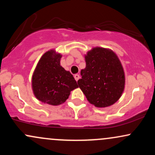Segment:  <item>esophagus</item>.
I'll return each mask as SVG.
<instances>
[{"instance_id": "esophagus-1", "label": "esophagus", "mask_w": 155, "mask_h": 155, "mask_svg": "<svg viewBox=\"0 0 155 155\" xmlns=\"http://www.w3.org/2000/svg\"><path fill=\"white\" fill-rule=\"evenodd\" d=\"M79 78H80V76L79 75V74H75V75H74V79H76V81L79 79Z\"/></svg>"}]
</instances>
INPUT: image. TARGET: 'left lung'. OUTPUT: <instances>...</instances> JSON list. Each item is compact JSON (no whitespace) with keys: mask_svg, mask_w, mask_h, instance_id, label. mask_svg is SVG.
<instances>
[{"mask_svg":"<svg viewBox=\"0 0 155 155\" xmlns=\"http://www.w3.org/2000/svg\"><path fill=\"white\" fill-rule=\"evenodd\" d=\"M86 68L81 71L78 80L90 104L96 107L111 106L119 100L124 87V74L115 53L109 49L96 47L85 56Z\"/></svg>","mask_w":155,"mask_h":155,"instance_id":"8db88e82","label":"left lung"}]
</instances>
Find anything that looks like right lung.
Returning a JSON list of instances; mask_svg holds the SVG:
<instances>
[{"label":"right lung","instance_id":"add662e5","mask_svg":"<svg viewBox=\"0 0 155 155\" xmlns=\"http://www.w3.org/2000/svg\"><path fill=\"white\" fill-rule=\"evenodd\" d=\"M62 55L50 50L38 61L32 78L33 93L37 99L52 106L62 104L68 98L70 92L78 87L69 71L60 65Z\"/></svg>","mask_w":155,"mask_h":155}]
</instances>
